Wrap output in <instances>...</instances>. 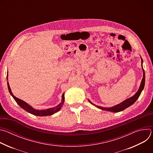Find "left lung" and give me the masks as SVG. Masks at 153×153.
Masks as SVG:
<instances>
[{"mask_svg":"<svg viewBox=\"0 0 153 153\" xmlns=\"http://www.w3.org/2000/svg\"><path fill=\"white\" fill-rule=\"evenodd\" d=\"M141 60H142V70H143V78H142V80L141 81V83H140V87L139 88L138 90V91L136 92V93L132 97H131L127 99H126L125 100H124L123 102H122V103L118 104V105H116L114 106H112V107H110V108H104V107H102V106H97V105H95L94 104H93L90 100H88V101L93 105L96 106L97 108H99V109H101V110H106V111H111V112H114V113H117V112H120V111H122L123 110H124L125 109H126V108L129 107V106L132 105L137 100V99L139 98V97L140 96L142 90H143V88H144V86H145V71H144V70L143 68V67H142V63H143V60L141 57Z\"/></svg>","mask_w":153,"mask_h":153,"instance_id":"left-lung-1","label":"left lung"}]
</instances>
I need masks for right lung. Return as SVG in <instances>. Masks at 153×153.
<instances>
[{
    "mask_svg": "<svg viewBox=\"0 0 153 153\" xmlns=\"http://www.w3.org/2000/svg\"><path fill=\"white\" fill-rule=\"evenodd\" d=\"M7 80H8V74H7ZM8 84V90L9 92L10 93V94L13 96V97L14 98V99L15 100V101L17 102V103L22 108H23L24 110H25L26 111L35 115V116H50L52 115L53 114H54L55 113L59 111L60 108H62L63 103H64V100H65V96H64V93H63L62 96V101L61 102L56 106L53 107V108H48V109H46V110H36V109L33 108L31 106H30V105H28V103H27L25 102L22 100L18 98H17L16 97H15L13 93L11 92V88L9 85V83L8 82H7Z\"/></svg>",
    "mask_w": 153,
    "mask_h": 153,
    "instance_id": "right-lung-1",
    "label": "right lung"
}]
</instances>
